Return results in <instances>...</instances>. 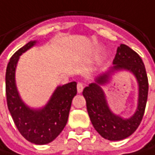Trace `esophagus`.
Here are the masks:
<instances>
[{"label":"esophagus","mask_w":155,"mask_h":155,"mask_svg":"<svg viewBox=\"0 0 155 155\" xmlns=\"http://www.w3.org/2000/svg\"><path fill=\"white\" fill-rule=\"evenodd\" d=\"M77 89H78V93H81L84 89V84L83 83H78Z\"/></svg>","instance_id":"obj_1"}]
</instances>
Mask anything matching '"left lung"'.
Returning <instances> with one entry per match:
<instances>
[{"mask_svg": "<svg viewBox=\"0 0 155 155\" xmlns=\"http://www.w3.org/2000/svg\"><path fill=\"white\" fill-rule=\"evenodd\" d=\"M115 66L111 71L125 69L132 72L136 78L139 94L138 106L135 113L130 118H122L115 115L109 108L101 85L107 82L109 73L103 74L96 78V83L89 84L83 90L87 102V109L91 123L97 133L105 139L119 141L130 136L139 126L144 114L148 96V78L143 62L140 56L124 44L117 48Z\"/></svg>", "mask_w": 155, "mask_h": 155, "instance_id": "1", "label": "left lung"}]
</instances>
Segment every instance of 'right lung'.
<instances>
[{
  "label": "right lung",
  "instance_id": "add662e5",
  "mask_svg": "<svg viewBox=\"0 0 155 155\" xmlns=\"http://www.w3.org/2000/svg\"><path fill=\"white\" fill-rule=\"evenodd\" d=\"M35 44L36 40L30 41L11 58L5 76L6 97L8 109L21 134L32 143L46 144L52 142L67 124L72 99L77 95V82L58 87L41 109L27 107L17 91L15 70L20 56Z\"/></svg>",
  "mask_w": 155,
  "mask_h": 155
}]
</instances>
